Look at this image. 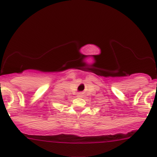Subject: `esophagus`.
Masks as SVG:
<instances>
[{"instance_id":"1","label":"esophagus","mask_w":157,"mask_h":157,"mask_svg":"<svg viewBox=\"0 0 157 157\" xmlns=\"http://www.w3.org/2000/svg\"><path fill=\"white\" fill-rule=\"evenodd\" d=\"M77 96H78V97H83V96H84V94H83V92H78V93H77Z\"/></svg>"}]
</instances>
